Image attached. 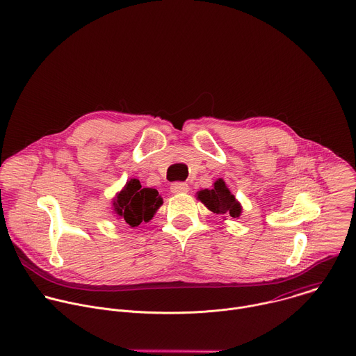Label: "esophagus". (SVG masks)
Listing matches in <instances>:
<instances>
[{"mask_svg":"<svg viewBox=\"0 0 356 356\" xmlns=\"http://www.w3.org/2000/svg\"><path fill=\"white\" fill-rule=\"evenodd\" d=\"M170 191L173 194H180V193H187L188 191V184L184 181H176L170 186Z\"/></svg>","mask_w":356,"mask_h":356,"instance_id":"obj_1","label":"esophagus"}]
</instances>
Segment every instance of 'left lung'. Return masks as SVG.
Masks as SVG:
<instances>
[{"label":"left lung","mask_w":356,"mask_h":356,"mask_svg":"<svg viewBox=\"0 0 356 356\" xmlns=\"http://www.w3.org/2000/svg\"><path fill=\"white\" fill-rule=\"evenodd\" d=\"M197 198L213 213L239 218L242 213L241 202L234 198L222 179H218L212 188H204L197 193Z\"/></svg>","instance_id":"8db88e82"}]
</instances>
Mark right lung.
Wrapping results in <instances>:
<instances>
[{"label": "right lung", "mask_w": 356, "mask_h": 356, "mask_svg": "<svg viewBox=\"0 0 356 356\" xmlns=\"http://www.w3.org/2000/svg\"><path fill=\"white\" fill-rule=\"evenodd\" d=\"M162 202L163 201L155 188L143 187L138 179H131L114 197L113 209L118 218L134 227L143 220L149 222Z\"/></svg>", "instance_id": "add662e5"}]
</instances>
